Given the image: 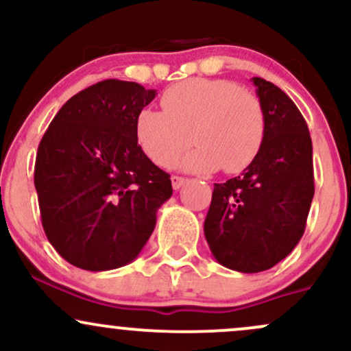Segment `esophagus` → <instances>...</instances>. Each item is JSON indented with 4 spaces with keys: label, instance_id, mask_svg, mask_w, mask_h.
I'll list each match as a JSON object with an SVG mask.
<instances>
[{
    "label": "esophagus",
    "instance_id": "34e87169",
    "mask_svg": "<svg viewBox=\"0 0 351 351\" xmlns=\"http://www.w3.org/2000/svg\"><path fill=\"white\" fill-rule=\"evenodd\" d=\"M186 178H184V176H176V175H173L171 176V184H173V189H180L181 186H183L184 183H186Z\"/></svg>",
    "mask_w": 351,
    "mask_h": 351
}]
</instances>
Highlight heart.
<instances>
[{"label": "heart", "mask_w": 351, "mask_h": 351, "mask_svg": "<svg viewBox=\"0 0 351 351\" xmlns=\"http://www.w3.org/2000/svg\"><path fill=\"white\" fill-rule=\"evenodd\" d=\"M162 110L145 107L136 114L135 138L158 167L180 160L186 171L239 173L263 148L267 120L252 92L226 79H189L165 90ZM192 135L189 136V134Z\"/></svg>", "instance_id": "1"}]
</instances>
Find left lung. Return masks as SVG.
Segmentation results:
<instances>
[{
  "label": "left lung",
  "instance_id": "1",
  "mask_svg": "<svg viewBox=\"0 0 351 351\" xmlns=\"http://www.w3.org/2000/svg\"><path fill=\"white\" fill-rule=\"evenodd\" d=\"M267 130L259 155L241 176L216 183L204 219L213 256L224 267L267 271L293 251L304 236L312 204V138L292 99L252 77Z\"/></svg>",
  "mask_w": 351,
  "mask_h": 351
}]
</instances>
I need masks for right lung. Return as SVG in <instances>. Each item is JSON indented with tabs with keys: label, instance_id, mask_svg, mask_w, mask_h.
<instances>
[{
	"label": "right lung",
	"instance_id": "right-lung-1",
	"mask_svg": "<svg viewBox=\"0 0 351 351\" xmlns=\"http://www.w3.org/2000/svg\"><path fill=\"white\" fill-rule=\"evenodd\" d=\"M156 90L107 79L60 107L36 155L44 232L67 263L110 271L132 263L170 199L168 173L135 138L136 114Z\"/></svg>",
	"mask_w": 351,
	"mask_h": 351
}]
</instances>
